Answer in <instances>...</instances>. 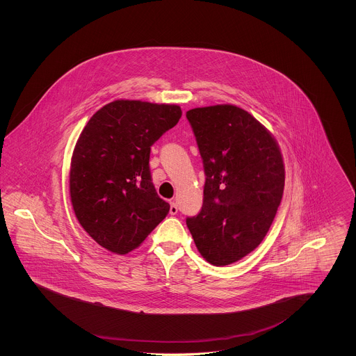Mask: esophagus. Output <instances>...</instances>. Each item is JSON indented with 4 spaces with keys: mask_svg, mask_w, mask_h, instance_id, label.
Wrapping results in <instances>:
<instances>
[{
    "mask_svg": "<svg viewBox=\"0 0 356 356\" xmlns=\"http://www.w3.org/2000/svg\"><path fill=\"white\" fill-rule=\"evenodd\" d=\"M177 211H179V208H177V204L175 203V202H170V215H176V213H177Z\"/></svg>",
    "mask_w": 356,
    "mask_h": 356,
    "instance_id": "1",
    "label": "esophagus"
}]
</instances>
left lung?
<instances>
[{
  "label": "left lung",
  "mask_w": 356,
  "mask_h": 356,
  "mask_svg": "<svg viewBox=\"0 0 356 356\" xmlns=\"http://www.w3.org/2000/svg\"><path fill=\"white\" fill-rule=\"evenodd\" d=\"M203 159V208L186 225L204 259L228 266L267 235L282 202L286 170L271 132L231 104L186 112Z\"/></svg>",
  "instance_id": "8db88e82"
}]
</instances>
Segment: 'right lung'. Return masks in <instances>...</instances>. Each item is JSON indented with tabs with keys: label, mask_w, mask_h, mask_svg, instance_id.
<instances>
[{
	"label": "right lung",
	"mask_w": 356,
	"mask_h": 356,
	"mask_svg": "<svg viewBox=\"0 0 356 356\" xmlns=\"http://www.w3.org/2000/svg\"><path fill=\"white\" fill-rule=\"evenodd\" d=\"M181 118L175 104L116 100L79 137L69 170L70 202L81 227L115 254L137 248L168 212L149 170V153Z\"/></svg>",
	"instance_id": "obj_1"
}]
</instances>
